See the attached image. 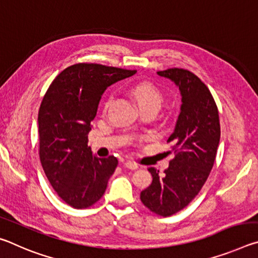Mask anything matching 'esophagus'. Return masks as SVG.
Here are the masks:
<instances>
[{
  "mask_svg": "<svg viewBox=\"0 0 258 258\" xmlns=\"http://www.w3.org/2000/svg\"><path fill=\"white\" fill-rule=\"evenodd\" d=\"M125 167L128 168V169H132V171H134V169H138L139 168V165L137 163H134V161H126L125 163Z\"/></svg>",
  "mask_w": 258,
  "mask_h": 258,
  "instance_id": "1",
  "label": "esophagus"
}]
</instances>
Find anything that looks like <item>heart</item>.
<instances>
[{
  "label": "heart",
  "mask_w": 258,
  "mask_h": 258,
  "mask_svg": "<svg viewBox=\"0 0 258 258\" xmlns=\"http://www.w3.org/2000/svg\"><path fill=\"white\" fill-rule=\"evenodd\" d=\"M133 94L134 97L140 103L142 104H155V106L159 107L161 101H163V93L157 87L154 83L151 82H141L133 87ZM112 101V97L110 95L104 102V109H108Z\"/></svg>",
  "instance_id": "heart-1"
}]
</instances>
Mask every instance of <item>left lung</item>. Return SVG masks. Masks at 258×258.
I'll list each match as a JSON object with an SVG mask.
<instances>
[{
    "mask_svg": "<svg viewBox=\"0 0 258 258\" xmlns=\"http://www.w3.org/2000/svg\"><path fill=\"white\" fill-rule=\"evenodd\" d=\"M158 75L178 86L182 106L167 140L174 158L161 176L154 167L148 168L152 182L140 199L150 212L167 217L185 208L202 190L216 158L221 126L215 100L198 76L183 68L159 71Z\"/></svg>",
    "mask_w": 258,
    "mask_h": 258,
    "instance_id": "8db88e82",
    "label": "left lung"
}]
</instances>
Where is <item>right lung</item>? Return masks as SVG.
Listing matches in <instances>:
<instances>
[{
    "mask_svg": "<svg viewBox=\"0 0 258 258\" xmlns=\"http://www.w3.org/2000/svg\"><path fill=\"white\" fill-rule=\"evenodd\" d=\"M135 72L75 63L54 78L42 100L38 111L41 164L56 195L69 206L89 208L107 189L118 160L113 156H92L87 135L107 87Z\"/></svg>",
    "mask_w": 258,
    "mask_h": 258,
    "instance_id": "add662e5",
    "label": "right lung"
}]
</instances>
